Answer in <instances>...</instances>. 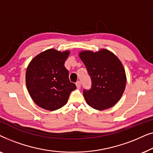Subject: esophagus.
<instances>
[{
  "label": "esophagus",
  "instance_id": "esophagus-1",
  "mask_svg": "<svg viewBox=\"0 0 153 153\" xmlns=\"http://www.w3.org/2000/svg\"><path fill=\"white\" fill-rule=\"evenodd\" d=\"M76 85L77 88H80L81 86V81H77V82L76 83Z\"/></svg>",
  "mask_w": 153,
  "mask_h": 153
}]
</instances>
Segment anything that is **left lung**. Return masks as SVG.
<instances>
[{
  "mask_svg": "<svg viewBox=\"0 0 153 153\" xmlns=\"http://www.w3.org/2000/svg\"><path fill=\"white\" fill-rule=\"evenodd\" d=\"M91 79V88L83 89L85 100L97 110L114 106L120 99L126 85V75L121 62L106 49L93 53L84 51L79 54Z\"/></svg>",
  "mask_w": 153,
  "mask_h": 153,
  "instance_id": "obj_1",
  "label": "left lung"
}]
</instances>
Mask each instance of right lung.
<instances>
[{
	"mask_svg": "<svg viewBox=\"0 0 153 153\" xmlns=\"http://www.w3.org/2000/svg\"><path fill=\"white\" fill-rule=\"evenodd\" d=\"M70 51L49 49L33 58L27 68L26 86L37 105L53 111L65 105L76 85L70 82L65 62Z\"/></svg>",
	"mask_w": 153,
	"mask_h": 153,
	"instance_id": "obj_1",
	"label": "right lung"
}]
</instances>
